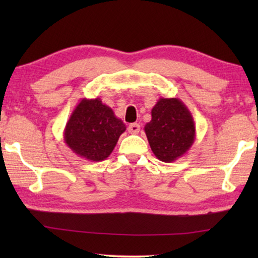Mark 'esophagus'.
I'll use <instances>...</instances> for the list:
<instances>
[{
	"mask_svg": "<svg viewBox=\"0 0 258 258\" xmlns=\"http://www.w3.org/2000/svg\"><path fill=\"white\" fill-rule=\"evenodd\" d=\"M140 129H141V126H140V124H137V123H132V124L128 126V132L130 134H139Z\"/></svg>",
	"mask_w": 258,
	"mask_h": 258,
	"instance_id": "1",
	"label": "esophagus"
}]
</instances>
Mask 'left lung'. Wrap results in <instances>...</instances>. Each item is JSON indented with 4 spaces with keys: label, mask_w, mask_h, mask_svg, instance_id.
Wrapping results in <instances>:
<instances>
[{
    "label": "left lung",
    "mask_w": 258,
    "mask_h": 258,
    "mask_svg": "<svg viewBox=\"0 0 258 258\" xmlns=\"http://www.w3.org/2000/svg\"><path fill=\"white\" fill-rule=\"evenodd\" d=\"M144 132L155 156L171 163L191 148L196 125L191 112L179 98L161 97L151 110V121L144 125Z\"/></svg>",
    "instance_id": "left-lung-1"
}]
</instances>
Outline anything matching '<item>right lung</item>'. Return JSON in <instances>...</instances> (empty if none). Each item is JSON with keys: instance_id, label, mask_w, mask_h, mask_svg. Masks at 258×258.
Masks as SVG:
<instances>
[{"instance_id": "add662e5", "label": "right lung", "mask_w": 258, "mask_h": 258, "mask_svg": "<svg viewBox=\"0 0 258 258\" xmlns=\"http://www.w3.org/2000/svg\"><path fill=\"white\" fill-rule=\"evenodd\" d=\"M125 124L101 98H82L67 122L63 137L74 154L88 161L109 157Z\"/></svg>"}]
</instances>
